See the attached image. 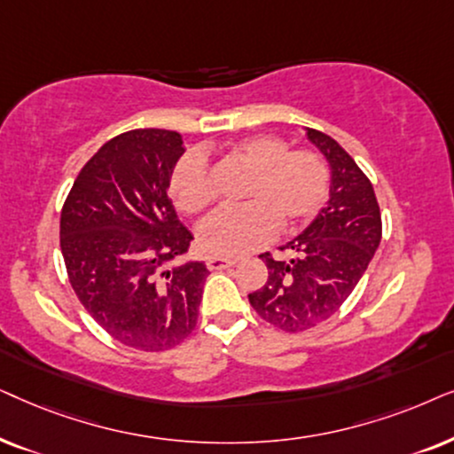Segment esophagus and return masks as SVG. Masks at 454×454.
<instances>
[{"label": "esophagus", "instance_id": "obj_1", "mask_svg": "<svg viewBox=\"0 0 454 454\" xmlns=\"http://www.w3.org/2000/svg\"><path fill=\"white\" fill-rule=\"evenodd\" d=\"M234 263H237V259H232V257H220V255L207 257V268L211 271L226 270V268H231V265H234Z\"/></svg>", "mask_w": 454, "mask_h": 454}]
</instances>
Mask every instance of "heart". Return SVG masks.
Segmentation results:
<instances>
[{"label":"heart","instance_id":"1","mask_svg":"<svg viewBox=\"0 0 454 454\" xmlns=\"http://www.w3.org/2000/svg\"><path fill=\"white\" fill-rule=\"evenodd\" d=\"M228 153L249 168L243 199L237 207H222L197 228L199 245L211 255H245L268 243L276 226L282 231L309 222L322 209L330 191V172L313 151H290L286 141L253 135L232 143ZM172 201L184 214H197L211 203L207 160L189 151L170 172Z\"/></svg>","mask_w":454,"mask_h":454}]
</instances>
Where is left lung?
<instances>
[{
  "label": "left lung",
  "instance_id": "left-lung-1",
  "mask_svg": "<svg viewBox=\"0 0 454 454\" xmlns=\"http://www.w3.org/2000/svg\"><path fill=\"white\" fill-rule=\"evenodd\" d=\"M307 138L328 160L330 199L297 239L280 247L293 257L278 262L270 253L259 255L268 265V282L249 294L259 317L284 332H305L334 316L382 239L370 178L332 137L307 129Z\"/></svg>",
  "mask_w": 454,
  "mask_h": 454
}]
</instances>
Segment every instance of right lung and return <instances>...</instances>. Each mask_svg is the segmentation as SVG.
I'll return each mask as SVG.
<instances>
[{"label":"right lung","instance_id":"right-lung-1","mask_svg":"<svg viewBox=\"0 0 454 454\" xmlns=\"http://www.w3.org/2000/svg\"><path fill=\"white\" fill-rule=\"evenodd\" d=\"M184 153L174 130L138 129L107 141L78 174L59 217L70 284L90 317L138 350L176 347L195 330L207 268L172 265L192 234L168 195Z\"/></svg>","mask_w":454,"mask_h":454}]
</instances>
